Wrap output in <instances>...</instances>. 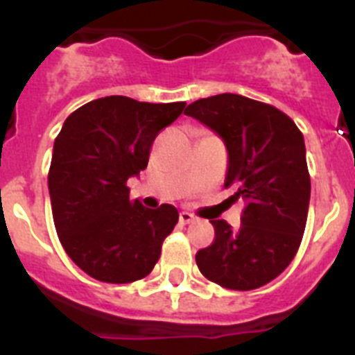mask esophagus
<instances>
[{"label":"esophagus","instance_id":"obj_1","mask_svg":"<svg viewBox=\"0 0 355 355\" xmlns=\"http://www.w3.org/2000/svg\"><path fill=\"white\" fill-rule=\"evenodd\" d=\"M193 220H196V216H193L190 211H181L180 213L181 224H190V222H193Z\"/></svg>","mask_w":355,"mask_h":355}]
</instances>
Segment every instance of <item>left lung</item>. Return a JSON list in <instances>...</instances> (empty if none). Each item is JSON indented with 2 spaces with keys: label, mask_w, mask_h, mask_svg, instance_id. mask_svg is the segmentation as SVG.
<instances>
[{
  "label": "left lung",
  "mask_w": 355,
  "mask_h": 355,
  "mask_svg": "<svg viewBox=\"0 0 355 355\" xmlns=\"http://www.w3.org/2000/svg\"><path fill=\"white\" fill-rule=\"evenodd\" d=\"M184 115L224 140L225 188L247 202L238 231L211 220L215 240L196 254L200 274L227 290L265 286L290 265L306 229L311 180L302 133L275 106L238 94L193 101Z\"/></svg>",
  "instance_id": "1"
}]
</instances>
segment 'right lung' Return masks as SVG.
Instances as JSON below:
<instances>
[{"instance_id": "obj_1", "label": "right lung", "mask_w": 355, "mask_h": 355, "mask_svg": "<svg viewBox=\"0 0 355 355\" xmlns=\"http://www.w3.org/2000/svg\"><path fill=\"white\" fill-rule=\"evenodd\" d=\"M184 105L108 96L65 119L48 175L53 220L69 258L90 277L126 284L155 268L180 213L130 200L126 183L147 167L156 135Z\"/></svg>"}]
</instances>
